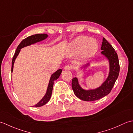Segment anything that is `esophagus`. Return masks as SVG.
Returning <instances> with one entry per match:
<instances>
[{"label":"esophagus","mask_w":133,"mask_h":133,"mask_svg":"<svg viewBox=\"0 0 133 133\" xmlns=\"http://www.w3.org/2000/svg\"><path fill=\"white\" fill-rule=\"evenodd\" d=\"M72 69V67L71 66H70V65H66V66L64 67V69L65 70H67V71H69V70H70Z\"/></svg>","instance_id":"esophagus-1"}]
</instances>
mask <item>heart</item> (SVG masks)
<instances>
[{
	"mask_svg": "<svg viewBox=\"0 0 133 133\" xmlns=\"http://www.w3.org/2000/svg\"><path fill=\"white\" fill-rule=\"evenodd\" d=\"M98 47V42L95 39L85 36H80L70 43L69 51L71 54L81 52V57L86 59L94 54Z\"/></svg>",
	"mask_w": 133,
	"mask_h": 133,
	"instance_id": "b5f03b06",
	"label": "heart"
}]
</instances>
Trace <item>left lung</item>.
<instances>
[{"instance_id":"obj_1","label":"left lung","mask_w":133,"mask_h":133,"mask_svg":"<svg viewBox=\"0 0 133 133\" xmlns=\"http://www.w3.org/2000/svg\"><path fill=\"white\" fill-rule=\"evenodd\" d=\"M101 49L102 50L101 54L106 56L109 62V73L108 77L102 85L97 89L86 90L81 87L79 84L78 78L76 77L72 79V89L74 93L80 99L84 101H94L105 97L108 95L113 87L115 81L117 79L119 73V63L117 52L114 48L103 38ZM90 65L85 64L83 68L85 69Z\"/></svg>"}]
</instances>
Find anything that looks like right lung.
I'll use <instances>...</instances> for the list:
<instances>
[{
  "label": "right lung",
  "mask_w": 133,
  "mask_h": 133,
  "mask_svg": "<svg viewBox=\"0 0 133 133\" xmlns=\"http://www.w3.org/2000/svg\"><path fill=\"white\" fill-rule=\"evenodd\" d=\"M47 37H48V35L46 34H35L31 36H30L29 37L23 39V40L18 45V46L17 47V49L15 51V54H14L13 56V58L12 60V67H11V72H12L13 71L14 62H15V59L17 56H18L21 49H22V48H23L24 47L30 46L31 44H34L35 43H37V42L44 40V39H46ZM62 71V69H59L55 72H54V74L51 75L49 81V85H48L46 94H45L43 98H42L37 104H36L34 106H32V107L42 106L44 105L45 104H46L48 102L50 101V98L51 97V94H52L54 82V81L57 79L59 77V76H60V75L61 74Z\"/></svg>",
  "instance_id": "right-lung-1"
}]
</instances>
